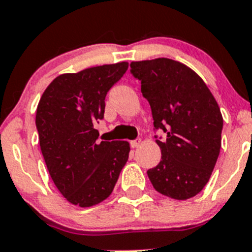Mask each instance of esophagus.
Listing matches in <instances>:
<instances>
[{"label":"esophagus","instance_id":"obj_1","mask_svg":"<svg viewBox=\"0 0 252 252\" xmlns=\"http://www.w3.org/2000/svg\"><path fill=\"white\" fill-rule=\"evenodd\" d=\"M140 143H141V140H133V141H131L130 145L132 148H137L138 146H140Z\"/></svg>","mask_w":252,"mask_h":252}]
</instances>
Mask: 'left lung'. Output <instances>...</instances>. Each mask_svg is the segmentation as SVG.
Returning <instances> with one entry per match:
<instances>
[{
    "mask_svg": "<svg viewBox=\"0 0 252 252\" xmlns=\"http://www.w3.org/2000/svg\"><path fill=\"white\" fill-rule=\"evenodd\" d=\"M150 102L160 162L147 174L153 188L173 199L196 195L209 181L221 147L222 116L213 94L195 71L168 58L132 62ZM157 138V136H156Z\"/></svg>",
    "mask_w": 252,
    "mask_h": 252,
    "instance_id": "8db88e82",
    "label": "left lung"
}]
</instances>
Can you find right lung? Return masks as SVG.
<instances>
[{"mask_svg": "<svg viewBox=\"0 0 252 252\" xmlns=\"http://www.w3.org/2000/svg\"><path fill=\"white\" fill-rule=\"evenodd\" d=\"M128 63L62 74L37 107L35 126L48 172L68 202L81 208L105 200L128 159L126 141H101L95 124L104 119L105 97Z\"/></svg>", "mask_w": 252, "mask_h": 252, "instance_id": "add662e5", "label": "right lung"}]
</instances>
